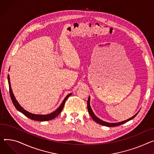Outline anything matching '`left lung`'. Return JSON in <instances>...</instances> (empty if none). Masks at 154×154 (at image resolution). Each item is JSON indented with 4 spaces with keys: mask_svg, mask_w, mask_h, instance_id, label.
Listing matches in <instances>:
<instances>
[{
    "mask_svg": "<svg viewBox=\"0 0 154 154\" xmlns=\"http://www.w3.org/2000/svg\"><path fill=\"white\" fill-rule=\"evenodd\" d=\"M90 97H89L88 98V100H87V109H88V111L89 112V114L90 115V116L92 118V119H93L95 122H97V123L100 124V125H101L103 126H108V127H114V126H119L121 125H122L125 123V122L132 119L136 117V116L137 115V113L139 112V111L137 112V113L136 115H134L133 116H132L131 118H130L129 119H128L127 120H125V121H121V122H106V121H104L103 120L100 119V118H98L95 114L94 112H93V111H92L91 109V108L90 106Z\"/></svg>",
    "mask_w": 154,
    "mask_h": 154,
    "instance_id": "8db88e82",
    "label": "left lung"
}]
</instances>
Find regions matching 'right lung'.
I'll list each match as a JSON object with an SVG mask.
<instances>
[{
    "instance_id": "right-lung-1",
    "label": "right lung",
    "mask_w": 154,
    "mask_h": 154,
    "mask_svg": "<svg viewBox=\"0 0 154 154\" xmlns=\"http://www.w3.org/2000/svg\"><path fill=\"white\" fill-rule=\"evenodd\" d=\"M8 85H9V92H10V98H11L12 101L13 102V103H14L15 107L16 108V109L18 111H19L20 112H22V113L24 115H25L28 118H29L31 119H33V120H35V121H49V120H51V119H53L54 118H56L60 113V112H61V111L63 110L66 100L69 98V97H70L72 95V93H70V94H68L65 97L64 100L63 101L62 103L60 104V105L58 107V108L57 109H56L54 111L51 112V113L48 114V115H36V114L31 113V112L27 111L26 110H25L22 106H21V105H20L18 103V102L16 100V98H15V96H14V95L13 94V91H12V88H11V85H10V76H9V75H8Z\"/></svg>"
}]
</instances>
